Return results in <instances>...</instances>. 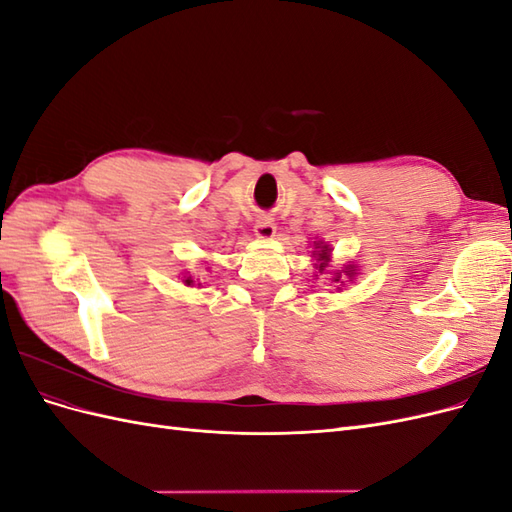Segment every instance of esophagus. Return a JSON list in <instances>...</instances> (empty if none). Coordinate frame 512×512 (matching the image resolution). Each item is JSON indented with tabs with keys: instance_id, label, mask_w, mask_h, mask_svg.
<instances>
[{
	"instance_id": "esophagus-1",
	"label": "esophagus",
	"mask_w": 512,
	"mask_h": 512,
	"mask_svg": "<svg viewBox=\"0 0 512 512\" xmlns=\"http://www.w3.org/2000/svg\"><path fill=\"white\" fill-rule=\"evenodd\" d=\"M254 232L260 239H271L275 235V224L269 218H260L254 226Z\"/></svg>"
}]
</instances>
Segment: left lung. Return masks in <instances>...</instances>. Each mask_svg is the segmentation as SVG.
Returning a JSON list of instances; mask_svg holds the SVG:
<instances>
[{
    "instance_id": "8db88e82",
    "label": "left lung",
    "mask_w": 512,
    "mask_h": 512,
    "mask_svg": "<svg viewBox=\"0 0 512 512\" xmlns=\"http://www.w3.org/2000/svg\"><path fill=\"white\" fill-rule=\"evenodd\" d=\"M318 245H320V243H318ZM318 260H320V265H316V267H318V271L322 273L324 269H327V265H329V247H327V245H322V250H320V254H318ZM344 273L352 277V271H344ZM339 277H342V273L335 275V282H339ZM342 284H344V282H342Z\"/></svg>"
}]
</instances>
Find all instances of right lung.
<instances>
[{"label": "right lung", "mask_w": 512, "mask_h": 512, "mask_svg": "<svg viewBox=\"0 0 512 512\" xmlns=\"http://www.w3.org/2000/svg\"><path fill=\"white\" fill-rule=\"evenodd\" d=\"M185 284H188V286H192V277H188V280H185Z\"/></svg>", "instance_id": "obj_1"}]
</instances>
